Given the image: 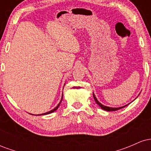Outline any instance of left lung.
<instances>
[{
	"instance_id": "8db88e82",
	"label": "left lung",
	"mask_w": 151,
	"mask_h": 151,
	"mask_svg": "<svg viewBox=\"0 0 151 151\" xmlns=\"http://www.w3.org/2000/svg\"><path fill=\"white\" fill-rule=\"evenodd\" d=\"M93 99H94V100H95V101H96V103L99 106L101 107L102 109H104V110H105V111H114L119 110V109H122V108H124V107L126 106L129 104L124 106L116 107H116H109V106H106L103 105V104H102L100 103V102L97 100V99H96V96H95V95H94V93H93Z\"/></svg>"
}]
</instances>
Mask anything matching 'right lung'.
Here are the masks:
<instances>
[{
	"instance_id": "add662e5",
	"label": "right lung",
	"mask_w": 151,
	"mask_h": 151,
	"mask_svg": "<svg viewBox=\"0 0 151 151\" xmlns=\"http://www.w3.org/2000/svg\"><path fill=\"white\" fill-rule=\"evenodd\" d=\"M62 97H63V93H62V99H61V101H60V103H59V104L56 107H55V109H53L52 110H51V111H48V112H46V113H44V114H38V116H42V115H47V114H51V113H52V112H54V111H55L57 110V109H58V107L60 106V103H61L62 102Z\"/></svg>"
}]
</instances>
